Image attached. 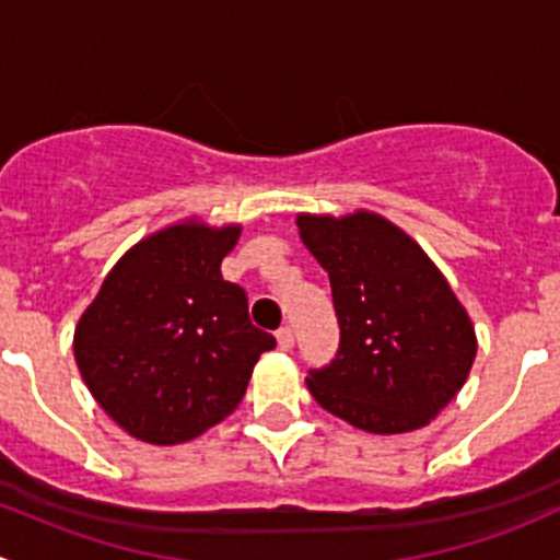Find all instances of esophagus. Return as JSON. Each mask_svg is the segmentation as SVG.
Returning a JSON list of instances; mask_svg holds the SVG:
<instances>
[{
	"label": "esophagus",
	"mask_w": 560,
	"mask_h": 560,
	"mask_svg": "<svg viewBox=\"0 0 560 560\" xmlns=\"http://www.w3.org/2000/svg\"><path fill=\"white\" fill-rule=\"evenodd\" d=\"M276 341H279L281 352H290L295 347V332H292V327H279L276 330Z\"/></svg>",
	"instance_id": "1"
}]
</instances>
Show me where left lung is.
I'll use <instances>...</instances> for the list:
<instances>
[{
	"instance_id": "8db88e82",
	"label": "left lung",
	"mask_w": 560,
	"mask_h": 560,
	"mask_svg": "<svg viewBox=\"0 0 560 560\" xmlns=\"http://www.w3.org/2000/svg\"><path fill=\"white\" fill-rule=\"evenodd\" d=\"M301 241L330 276L341 343L306 376L330 415L369 433L436 420L477 358L471 316L411 235L374 211L298 213Z\"/></svg>"
}]
</instances>
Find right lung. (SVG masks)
<instances>
[{"instance_id": "obj_1", "label": "right lung", "mask_w": 560, "mask_h": 560, "mask_svg": "<svg viewBox=\"0 0 560 560\" xmlns=\"http://www.w3.org/2000/svg\"><path fill=\"white\" fill-rule=\"evenodd\" d=\"M241 224L189 217L121 254L75 325V363L105 415L132 439L173 447L235 411L259 354L276 347L222 279Z\"/></svg>"}]
</instances>
